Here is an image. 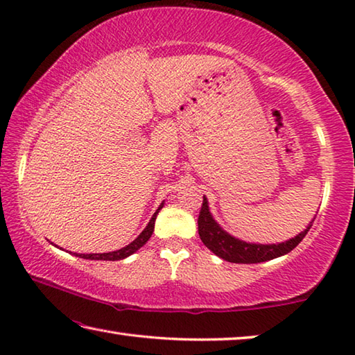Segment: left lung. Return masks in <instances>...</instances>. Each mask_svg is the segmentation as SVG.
<instances>
[{
	"mask_svg": "<svg viewBox=\"0 0 355 355\" xmlns=\"http://www.w3.org/2000/svg\"><path fill=\"white\" fill-rule=\"evenodd\" d=\"M313 220L310 222L309 227L305 228L304 232H300L297 236L288 239L285 243L252 244L241 241V239H236L235 236L228 235L225 230H222L220 225L213 219L211 213H209L207 197H203V203L200 208L199 219H197V224H199V235L202 243L205 244L213 254L230 263L250 264L272 260V258H277L288 254V252H291L300 241H302L305 235H307Z\"/></svg>",
	"mask_w": 355,
	"mask_h": 355,
	"instance_id": "left-lung-1",
	"label": "left lung"
}]
</instances>
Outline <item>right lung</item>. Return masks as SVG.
I'll return each mask as SVG.
<instances>
[{"instance_id": "obj_1", "label": "right lung", "mask_w": 355, "mask_h": 355, "mask_svg": "<svg viewBox=\"0 0 355 355\" xmlns=\"http://www.w3.org/2000/svg\"><path fill=\"white\" fill-rule=\"evenodd\" d=\"M163 208V203H161L159 208L156 209V213L152 216V219L147 224V227L144 228L142 233L139 236H137L133 243H130L128 245H125V248L119 249V250H114V252H107V254H76V257L80 258H86V260H106V261H116V260H123V258L130 257L131 254H135L136 250H139L144 244H146L150 236H152L153 233V228H155V219H156V214L159 213V209Z\"/></svg>"}]
</instances>
